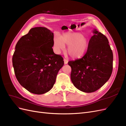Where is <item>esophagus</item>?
Masks as SVG:
<instances>
[{"mask_svg": "<svg viewBox=\"0 0 126 126\" xmlns=\"http://www.w3.org/2000/svg\"><path fill=\"white\" fill-rule=\"evenodd\" d=\"M63 61H64V63L65 64H67L68 63V60H67L66 59H63Z\"/></svg>", "mask_w": 126, "mask_h": 126, "instance_id": "1", "label": "esophagus"}]
</instances>
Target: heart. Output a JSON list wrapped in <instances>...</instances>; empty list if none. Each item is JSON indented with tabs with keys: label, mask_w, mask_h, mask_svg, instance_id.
I'll list each match as a JSON object with an SVG mask.
<instances>
[{
	"label": "heart",
	"mask_w": 126,
	"mask_h": 126,
	"mask_svg": "<svg viewBox=\"0 0 126 126\" xmlns=\"http://www.w3.org/2000/svg\"><path fill=\"white\" fill-rule=\"evenodd\" d=\"M89 44V39L78 32L64 33L60 37H56L54 41L56 52L63 50L64 46H67L68 54L73 59L81 58L87 52Z\"/></svg>",
	"instance_id": "b5f03b06"
}]
</instances>
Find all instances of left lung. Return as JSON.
I'll list each match as a JSON object with an SVG mask.
<instances>
[{
  "mask_svg": "<svg viewBox=\"0 0 126 126\" xmlns=\"http://www.w3.org/2000/svg\"><path fill=\"white\" fill-rule=\"evenodd\" d=\"M82 58L70 61V78L75 87L85 93L97 90L107 81L112 71L113 54L105 35L94 29Z\"/></svg>",
  "mask_w": 126,
  "mask_h": 126,
  "instance_id": "obj_1",
  "label": "left lung"
}]
</instances>
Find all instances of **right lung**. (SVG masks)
I'll return each instance as SVG.
<instances>
[{
    "label": "right lung",
    "instance_id": "right-lung-1",
    "mask_svg": "<svg viewBox=\"0 0 126 126\" xmlns=\"http://www.w3.org/2000/svg\"><path fill=\"white\" fill-rule=\"evenodd\" d=\"M53 46L54 33L41 27L32 28L17 42L13 57L15 74L20 84L30 93L44 94L55 84L64 62L55 54Z\"/></svg>",
    "mask_w": 126,
    "mask_h": 126
}]
</instances>
